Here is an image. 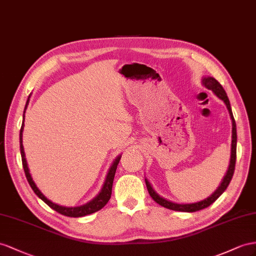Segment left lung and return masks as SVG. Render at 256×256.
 <instances>
[{
	"instance_id": "1",
	"label": "left lung",
	"mask_w": 256,
	"mask_h": 256,
	"mask_svg": "<svg viewBox=\"0 0 256 256\" xmlns=\"http://www.w3.org/2000/svg\"><path fill=\"white\" fill-rule=\"evenodd\" d=\"M201 83L203 86L208 90H211L213 92V94L220 98V100L224 102V104H226V107L228 109L229 116H230L232 119V150H230V161H229V166H228V170L224 176V178L222 180L220 186L216 188V190L211 194L208 196L206 199L201 200L198 202H194V203H178V202H173L171 200H168L166 198H163L158 192H156L152 185L150 184V182L147 180V178H145V182H146V186L148 189V192L150 194V196L158 203V204L164 206L166 208L173 210V211H180V212H196V211H200L202 208H206L208 206H211L212 203L218 198V196L226 190V188L228 187L229 182H230L232 175H234V166H236V154H237V128H236V122L232 116V107H230V102H229V100L227 97V94L225 90L222 88V85L215 80L213 76H203L201 78Z\"/></svg>"
}]
</instances>
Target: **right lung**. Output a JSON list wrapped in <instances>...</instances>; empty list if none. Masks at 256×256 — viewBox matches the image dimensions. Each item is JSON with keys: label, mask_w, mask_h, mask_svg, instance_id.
Masks as SVG:
<instances>
[{"label": "right lung", "mask_w": 256, "mask_h": 256, "mask_svg": "<svg viewBox=\"0 0 256 256\" xmlns=\"http://www.w3.org/2000/svg\"><path fill=\"white\" fill-rule=\"evenodd\" d=\"M30 96H31V94L28 97L27 102H26V106H24V116H22L24 120H22V124L20 133H19V144H20V154H22L24 171L26 178H27L29 185L32 188V190L34 192V194L38 196V198L46 203V204L50 208L55 210L56 212L60 213L62 215L69 216V218H81V216H85V215H88V214L100 211V208H102L104 206L107 204V202L109 201L110 196H111L114 174H116V166H118V164H119V161L121 159V154L116 156L114 161L112 162V164H111V166L109 168V171L107 173L106 180H104V182L102 185V188L100 189V194H98L95 196V198H93L90 201H88V203H85V204H83V206H60V204H57V203H54L53 201H50V199H48L46 196H45L42 194V192L36 185L34 180H32V176L30 174L29 168H28V163H27V160H26V156H24V145H22V132H24V112H26V109H27L28 104H29Z\"/></svg>", "instance_id": "right-lung-1"}]
</instances>
